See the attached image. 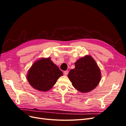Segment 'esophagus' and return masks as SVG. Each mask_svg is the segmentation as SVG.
<instances>
[{"mask_svg":"<svg viewBox=\"0 0 126 126\" xmlns=\"http://www.w3.org/2000/svg\"><path fill=\"white\" fill-rule=\"evenodd\" d=\"M68 72H69V71H68V70H66V71H64L63 73H64V75H67L68 74Z\"/></svg>","mask_w":126,"mask_h":126,"instance_id":"obj_1","label":"esophagus"}]
</instances>
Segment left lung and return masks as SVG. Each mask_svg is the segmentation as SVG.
Wrapping results in <instances>:
<instances>
[{
	"instance_id": "8db88e82",
	"label": "left lung",
	"mask_w": 126,
	"mask_h": 126,
	"mask_svg": "<svg viewBox=\"0 0 126 126\" xmlns=\"http://www.w3.org/2000/svg\"><path fill=\"white\" fill-rule=\"evenodd\" d=\"M68 77L72 85L81 93L89 92L96 88L101 79V72L94 60L90 56H86L75 63Z\"/></svg>"
}]
</instances>
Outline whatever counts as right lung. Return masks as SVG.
I'll return each instance as SVG.
<instances>
[{
  "mask_svg": "<svg viewBox=\"0 0 126 126\" xmlns=\"http://www.w3.org/2000/svg\"><path fill=\"white\" fill-rule=\"evenodd\" d=\"M63 72L50 60L42 58L34 63L28 71L27 78L33 88L41 91L50 89Z\"/></svg>",
  "mask_w": 126,
  "mask_h": 126,
  "instance_id": "obj_1",
  "label": "right lung"
}]
</instances>
